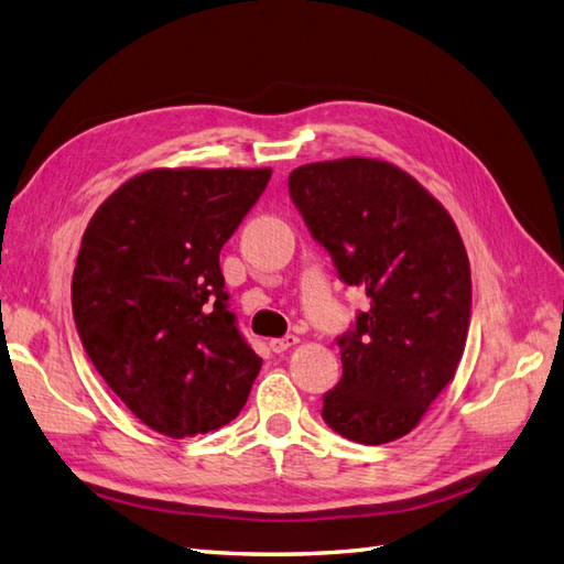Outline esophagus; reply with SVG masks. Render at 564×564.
<instances>
[{
    "label": "esophagus",
    "instance_id": "1",
    "mask_svg": "<svg viewBox=\"0 0 564 564\" xmlns=\"http://www.w3.org/2000/svg\"><path fill=\"white\" fill-rule=\"evenodd\" d=\"M295 343H297V336L288 334V336H283V338H271V340H269V348H271V352H285L288 348H293Z\"/></svg>",
    "mask_w": 564,
    "mask_h": 564
}]
</instances>
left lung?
<instances>
[{"instance_id":"left-lung-1","label":"left lung","mask_w":564,"mask_h":564,"mask_svg":"<svg viewBox=\"0 0 564 564\" xmlns=\"http://www.w3.org/2000/svg\"><path fill=\"white\" fill-rule=\"evenodd\" d=\"M293 205L369 310L338 336L343 377L324 422L381 445L410 433L453 381L471 319L469 259L438 199L377 159H338L288 176Z\"/></svg>"}]
</instances>
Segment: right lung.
I'll return each mask as SVG.
<instances>
[{
	"label": "right lung",
	"instance_id": "obj_1",
	"mask_svg": "<svg viewBox=\"0 0 564 564\" xmlns=\"http://www.w3.org/2000/svg\"><path fill=\"white\" fill-rule=\"evenodd\" d=\"M271 169H159L95 212L70 283L99 377L171 438L236 420L262 359L230 312L219 252Z\"/></svg>",
	"mask_w": 564,
	"mask_h": 564
}]
</instances>
